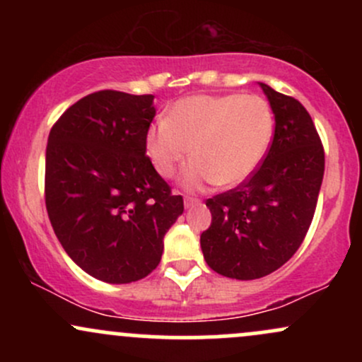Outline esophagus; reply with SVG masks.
Returning <instances> with one entry per match:
<instances>
[{
    "label": "esophagus",
    "mask_w": 362,
    "mask_h": 362,
    "mask_svg": "<svg viewBox=\"0 0 362 362\" xmlns=\"http://www.w3.org/2000/svg\"><path fill=\"white\" fill-rule=\"evenodd\" d=\"M184 204H185L187 209H189V207H194V206L201 204V201H199V199H195V197H185L184 199Z\"/></svg>",
    "instance_id": "esophagus-1"
}]
</instances>
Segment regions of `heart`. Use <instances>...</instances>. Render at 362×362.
<instances>
[{
  "mask_svg": "<svg viewBox=\"0 0 362 362\" xmlns=\"http://www.w3.org/2000/svg\"><path fill=\"white\" fill-rule=\"evenodd\" d=\"M271 105L255 95H192L170 107L168 117L151 124L144 138L158 173L173 177L178 165L187 187L214 184L224 189L247 182L259 168L274 136Z\"/></svg>",
  "mask_w": 362,
  "mask_h": 362,
  "instance_id": "heart-1",
  "label": "heart"
}]
</instances>
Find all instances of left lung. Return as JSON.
I'll return each mask as SVG.
<instances>
[{
  "label": "left lung",
  "mask_w": 362,
  "mask_h": 362,
  "mask_svg": "<svg viewBox=\"0 0 362 362\" xmlns=\"http://www.w3.org/2000/svg\"><path fill=\"white\" fill-rule=\"evenodd\" d=\"M276 119L262 165L236 189L207 199L213 221L201 235L214 272L260 279L296 253L313 219L325 153L308 110L296 98L260 83Z\"/></svg>",
  "instance_id": "left-lung-1"
}]
</instances>
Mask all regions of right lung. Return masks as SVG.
<instances>
[{"instance_id":"1","label":"right lung","mask_w":362,"mask_h":362,"mask_svg":"<svg viewBox=\"0 0 362 362\" xmlns=\"http://www.w3.org/2000/svg\"><path fill=\"white\" fill-rule=\"evenodd\" d=\"M153 95L102 90L57 119L45 149V207L78 267L110 284L158 267L163 236L184 213L182 195L146 156Z\"/></svg>"}]
</instances>
